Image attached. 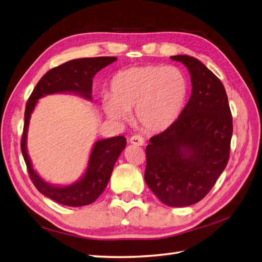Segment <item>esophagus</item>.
Segmentation results:
<instances>
[{
    "instance_id": "esophagus-1",
    "label": "esophagus",
    "mask_w": 262,
    "mask_h": 262,
    "mask_svg": "<svg viewBox=\"0 0 262 262\" xmlns=\"http://www.w3.org/2000/svg\"><path fill=\"white\" fill-rule=\"evenodd\" d=\"M129 142H130L131 144L138 145V146H142V145H144V143H145L144 139L142 138V137H140V136H133L132 138H130Z\"/></svg>"
}]
</instances>
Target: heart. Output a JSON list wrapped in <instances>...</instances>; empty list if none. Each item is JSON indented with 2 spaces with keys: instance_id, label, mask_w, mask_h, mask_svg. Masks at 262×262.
<instances>
[{
  "instance_id": "b5f03b06",
  "label": "heart",
  "mask_w": 262,
  "mask_h": 262,
  "mask_svg": "<svg viewBox=\"0 0 262 262\" xmlns=\"http://www.w3.org/2000/svg\"><path fill=\"white\" fill-rule=\"evenodd\" d=\"M110 96L101 106L117 122L129 120L134 110L137 123L149 132L166 130L177 120L189 94L186 73L177 67L144 66L119 71L110 81Z\"/></svg>"
}]
</instances>
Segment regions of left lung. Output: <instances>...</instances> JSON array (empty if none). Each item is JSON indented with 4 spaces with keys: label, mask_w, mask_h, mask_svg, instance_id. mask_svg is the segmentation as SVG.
<instances>
[{
    "label": "left lung",
    "mask_w": 262,
    "mask_h": 262,
    "mask_svg": "<svg viewBox=\"0 0 262 262\" xmlns=\"http://www.w3.org/2000/svg\"><path fill=\"white\" fill-rule=\"evenodd\" d=\"M188 69L191 96L177 120L149 139L144 179L164 204L188 207L202 200L225 169L233 119L222 82L201 61L170 57Z\"/></svg>",
    "instance_id": "left-lung-1"
}]
</instances>
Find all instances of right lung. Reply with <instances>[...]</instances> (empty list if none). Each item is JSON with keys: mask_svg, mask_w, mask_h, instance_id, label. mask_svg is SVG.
Listing matches in <instances>:
<instances>
[{"mask_svg": "<svg viewBox=\"0 0 262 262\" xmlns=\"http://www.w3.org/2000/svg\"><path fill=\"white\" fill-rule=\"evenodd\" d=\"M116 60V57H98L75 59L63 63L41 77L27 101L20 144L24 160L30 179L38 191L60 204L83 207L96 200L107 187L118 157L125 148L126 140L119 136L96 141L90 154L86 170L80 179L67 186L51 185L38 175L28 155L27 132L31 114L39 99L52 94H74L86 100H92L93 77Z\"/></svg>", "mask_w": 262, "mask_h": 262, "instance_id": "obj_1", "label": "right lung"}]
</instances>
